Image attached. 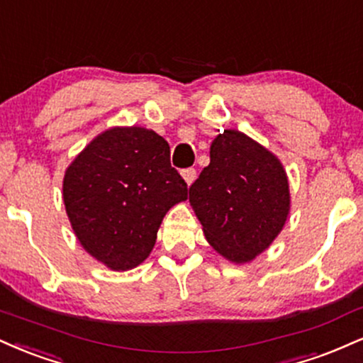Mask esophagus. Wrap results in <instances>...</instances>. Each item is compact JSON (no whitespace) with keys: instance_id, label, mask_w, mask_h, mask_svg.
Returning a JSON list of instances; mask_svg holds the SVG:
<instances>
[{"instance_id":"esophagus-1","label":"esophagus","mask_w":363,"mask_h":363,"mask_svg":"<svg viewBox=\"0 0 363 363\" xmlns=\"http://www.w3.org/2000/svg\"><path fill=\"white\" fill-rule=\"evenodd\" d=\"M182 177H184L187 186H191L194 182V179H196V169H193V167L184 169V170H182Z\"/></svg>"}]
</instances>
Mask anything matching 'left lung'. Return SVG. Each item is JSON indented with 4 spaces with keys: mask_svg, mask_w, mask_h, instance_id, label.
I'll return each mask as SVG.
<instances>
[{
    "mask_svg": "<svg viewBox=\"0 0 363 363\" xmlns=\"http://www.w3.org/2000/svg\"><path fill=\"white\" fill-rule=\"evenodd\" d=\"M209 159L189 187V201L213 248L231 262H248L286 223V172L269 150L237 130L213 140Z\"/></svg>",
    "mask_w": 363,
    "mask_h": 363,
    "instance_id": "obj_1",
    "label": "left lung"
}]
</instances>
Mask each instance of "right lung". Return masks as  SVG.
<instances>
[{
    "label": "right lung",
    "instance_id": "add662e5",
    "mask_svg": "<svg viewBox=\"0 0 363 363\" xmlns=\"http://www.w3.org/2000/svg\"><path fill=\"white\" fill-rule=\"evenodd\" d=\"M187 199L170 147L142 126L113 128L77 155L64 177V204L81 245L113 270L137 267L162 218Z\"/></svg>",
    "mask_w": 363,
    "mask_h": 363
}]
</instances>
